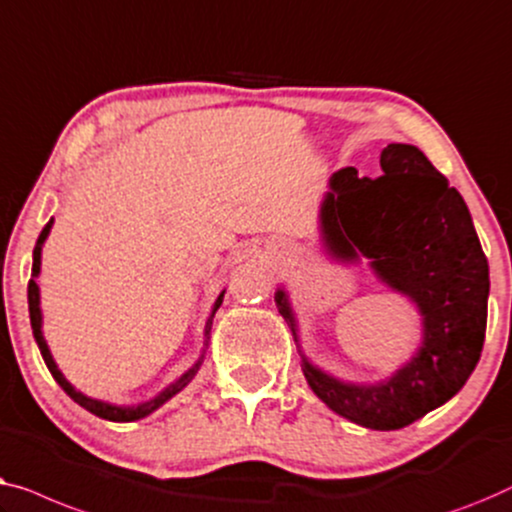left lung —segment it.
I'll return each instance as SVG.
<instances>
[{
    "label": "left lung",
    "mask_w": 512,
    "mask_h": 512,
    "mask_svg": "<svg viewBox=\"0 0 512 512\" xmlns=\"http://www.w3.org/2000/svg\"><path fill=\"white\" fill-rule=\"evenodd\" d=\"M378 178L345 167L329 178L320 232L331 257L369 259L376 276L413 301L422 343L410 362L376 385L343 383L301 355V369L327 406L366 429L392 431L420 420L462 390L478 364L487 327L489 266L462 194L420 148L390 143ZM278 311L297 320L285 290Z\"/></svg>",
    "instance_id": "left-lung-1"
}]
</instances>
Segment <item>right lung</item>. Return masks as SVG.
Masks as SVG:
<instances>
[{"instance_id":"right-lung-1","label":"right lung","mask_w":512,"mask_h":512,"mask_svg":"<svg viewBox=\"0 0 512 512\" xmlns=\"http://www.w3.org/2000/svg\"><path fill=\"white\" fill-rule=\"evenodd\" d=\"M50 227H53V220H48V225L41 229V234H39V239H37V246H34V255H32V257H34V262H32V278H30V285H27V304H30L32 334H34V341H37L39 350H41L43 362H46L48 371L53 373V378L57 380V385H60L62 390L67 392L69 397L78 403V406H83L85 410H90L92 415L102 417V420H111V422H134V420H141V417H146V415L153 413V410L160 408L162 403H167L171 397H174V394L181 392L183 387H185L187 383H190V380H192L194 376H197L199 366H201V362H204V352H206V350L201 352V357L197 359V364H194L192 369H187V371L183 373V376L176 380V383H171V385L167 387V390H162L160 394H157L155 399L143 401V403H136V406H115V403H106V401H99V399H90V397H85L83 392H78L76 387L71 385L69 380L62 376V371L57 369L55 359H53V355H50L48 343H46V338H43V331H41V301H39V285H37V278H39V273H41V248H43V241L48 239ZM222 297H225V290H222V292L218 294V299H215V304H213V308H211V315H208V322H206V329H204L206 345H208V334H211V327H213V315H215V311H218V308H220Z\"/></svg>"}]
</instances>
